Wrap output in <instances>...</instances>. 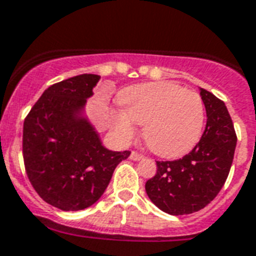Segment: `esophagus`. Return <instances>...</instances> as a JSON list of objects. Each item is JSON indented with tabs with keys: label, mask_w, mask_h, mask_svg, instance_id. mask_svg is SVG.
Segmentation results:
<instances>
[{
	"label": "esophagus",
	"mask_w": 256,
	"mask_h": 256,
	"mask_svg": "<svg viewBox=\"0 0 256 256\" xmlns=\"http://www.w3.org/2000/svg\"><path fill=\"white\" fill-rule=\"evenodd\" d=\"M130 159H132V160H142L143 159V155L142 154H139V152H136V151H132V154H130Z\"/></svg>",
	"instance_id": "esophagus-1"
}]
</instances>
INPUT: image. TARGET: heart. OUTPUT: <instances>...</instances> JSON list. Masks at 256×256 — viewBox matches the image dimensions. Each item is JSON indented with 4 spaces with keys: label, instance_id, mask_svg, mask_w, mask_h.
Segmentation results:
<instances>
[{
    "label": "heart",
    "instance_id": "1",
    "mask_svg": "<svg viewBox=\"0 0 256 256\" xmlns=\"http://www.w3.org/2000/svg\"><path fill=\"white\" fill-rule=\"evenodd\" d=\"M122 110L110 114V128L120 140L134 138L135 124L143 126L150 150L164 158L186 155L202 132L205 109L196 92L172 82L135 85L120 94Z\"/></svg>",
    "mask_w": 256,
    "mask_h": 256
}]
</instances>
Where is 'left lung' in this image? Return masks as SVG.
<instances>
[{
    "instance_id": "8db88e82",
    "label": "left lung",
    "mask_w": 256,
    "mask_h": 256,
    "mask_svg": "<svg viewBox=\"0 0 256 256\" xmlns=\"http://www.w3.org/2000/svg\"><path fill=\"white\" fill-rule=\"evenodd\" d=\"M200 96L208 118L200 142L182 159L156 162L146 182L150 200L168 214H190L214 200L234 159L236 135L225 102L202 88Z\"/></svg>"
}]
</instances>
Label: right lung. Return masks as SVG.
<instances>
[{"label": "right lung", "mask_w": 256, "mask_h": 256, "mask_svg": "<svg viewBox=\"0 0 256 256\" xmlns=\"http://www.w3.org/2000/svg\"><path fill=\"white\" fill-rule=\"evenodd\" d=\"M98 74H84L51 85L24 124V160L31 186L47 204L76 212L98 201L130 151L102 146L85 116Z\"/></svg>", "instance_id": "add662e5"}]
</instances>
